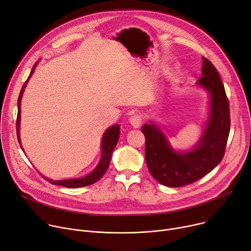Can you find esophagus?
I'll return each instance as SVG.
<instances>
[{
	"label": "esophagus",
	"mask_w": 251,
	"mask_h": 251,
	"mask_svg": "<svg viewBox=\"0 0 251 251\" xmlns=\"http://www.w3.org/2000/svg\"><path fill=\"white\" fill-rule=\"evenodd\" d=\"M142 122H143V117L140 113L132 114L129 119V123L133 127H139L141 126Z\"/></svg>",
	"instance_id": "1"
}]
</instances>
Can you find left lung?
<instances>
[{"label":"left lung","mask_w":251,"mask_h":251,"mask_svg":"<svg viewBox=\"0 0 251 251\" xmlns=\"http://www.w3.org/2000/svg\"><path fill=\"white\" fill-rule=\"evenodd\" d=\"M203 76L198 84L210 93L211 112L198 146L187 152H176L163 132L153 125H144L146 162L151 175L168 187H182L207 175L223 159L230 131L229 101L215 66L203 58Z\"/></svg>","instance_id":"left-lung-1"}]
</instances>
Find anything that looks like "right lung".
Here are the masks:
<instances>
[{"mask_svg": "<svg viewBox=\"0 0 251 251\" xmlns=\"http://www.w3.org/2000/svg\"><path fill=\"white\" fill-rule=\"evenodd\" d=\"M37 63H35V65L32 68V71L28 77V79L25 81V83L22 86V89L20 91V94H19L18 98V114H17V123H16V128H17V137H18V142L20 144V136H19V124H20V113H21V99H22V94L24 92V89L26 87V84L29 80V78L31 77L32 73L34 72V69L36 67ZM120 126L119 125H114L112 126H110L108 129H106V131L104 132V136L102 138V143H101V158L100 161L94 169V171L92 173H90L89 175L83 177V178H79V179H71V180H62V181H53L51 179L45 178L43 176V178L48 181L49 183L53 184V185H59V186H63V187H67V188H79V187H85V186H89L92 185L94 183L98 182L99 180H100L102 178V176L105 174L106 170L109 167V163H110V159H111V153L113 149L115 148L118 144V141L120 139ZM22 148V147H21ZM23 150V149H22Z\"/></svg>", "mask_w": 251, "mask_h": 251, "instance_id": "add662e5", "label": "right lung"}]
</instances>
